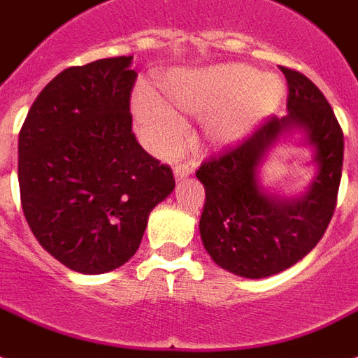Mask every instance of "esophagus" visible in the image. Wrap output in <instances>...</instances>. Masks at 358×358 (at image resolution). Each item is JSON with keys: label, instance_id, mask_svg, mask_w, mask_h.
<instances>
[{"label": "esophagus", "instance_id": "1", "mask_svg": "<svg viewBox=\"0 0 358 358\" xmlns=\"http://www.w3.org/2000/svg\"><path fill=\"white\" fill-rule=\"evenodd\" d=\"M194 171H196V164H194L192 160H185V162H181V164L176 166L173 173H176L177 181H181V179H185V177L192 176Z\"/></svg>", "mask_w": 358, "mask_h": 358}]
</instances>
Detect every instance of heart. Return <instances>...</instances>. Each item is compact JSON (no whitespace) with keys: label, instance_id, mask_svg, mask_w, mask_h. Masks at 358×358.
Segmentation results:
<instances>
[{"label":"heart","instance_id":"1","mask_svg":"<svg viewBox=\"0 0 358 358\" xmlns=\"http://www.w3.org/2000/svg\"><path fill=\"white\" fill-rule=\"evenodd\" d=\"M168 93L181 112L209 117L207 134L215 143H234L274 112L282 84L271 76L262 78L252 66L228 65L176 74L168 80ZM134 104L149 145L159 153L176 151L187 134L181 115L145 90L136 95Z\"/></svg>","mask_w":358,"mask_h":358}]
</instances>
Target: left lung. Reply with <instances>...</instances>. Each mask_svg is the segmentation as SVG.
<instances>
[{
  "label": "left lung",
  "instance_id": "1",
  "mask_svg": "<svg viewBox=\"0 0 358 358\" xmlns=\"http://www.w3.org/2000/svg\"><path fill=\"white\" fill-rule=\"evenodd\" d=\"M280 71L287 82L289 113H271L196 171L205 188L199 218L205 250L220 267L245 278L280 273L314 250L334 215L342 179L343 132L331 104L303 73L289 66ZM292 126L307 132L320 171L303 199L280 202L259 188L255 171L264 151Z\"/></svg>",
  "mask_w": 358,
  "mask_h": 358
}]
</instances>
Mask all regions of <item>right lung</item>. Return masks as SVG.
I'll list each match as a JSON object with an SVG mask.
<instances>
[{
    "label": "right lung",
    "mask_w": 358,
    "mask_h": 358,
    "mask_svg": "<svg viewBox=\"0 0 358 358\" xmlns=\"http://www.w3.org/2000/svg\"><path fill=\"white\" fill-rule=\"evenodd\" d=\"M130 61L65 69L38 93L18 134L24 217L44 250L76 273L129 262L149 213L176 188L170 166L132 132Z\"/></svg>",
    "instance_id": "add662e5"
}]
</instances>
